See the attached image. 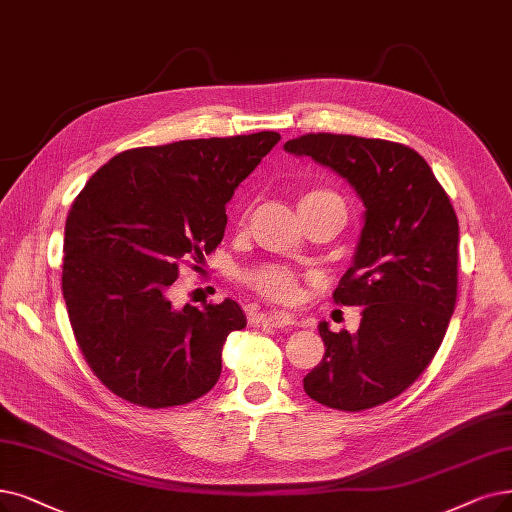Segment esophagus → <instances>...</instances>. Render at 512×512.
<instances>
[{
  "label": "esophagus",
  "instance_id": "obj_1",
  "mask_svg": "<svg viewBox=\"0 0 512 512\" xmlns=\"http://www.w3.org/2000/svg\"><path fill=\"white\" fill-rule=\"evenodd\" d=\"M250 321L254 325H271V327H285V325H294L296 319L290 313H281V311H271V313H254L250 315Z\"/></svg>",
  "mask_w": 512,
  "mask_h": 512
}]
</instances>
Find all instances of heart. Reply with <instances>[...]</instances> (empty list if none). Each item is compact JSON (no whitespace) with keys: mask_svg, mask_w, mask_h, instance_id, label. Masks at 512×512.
Returning <instances> with one entry per match:
<instances>
[{"mask_svg":"<svg viewBox=\"0 0 512 512\" xmlns=\"http://www.w3.org/2000/svg\"><path fill=\"white\" fill-rule=\"evenodd\" d=\"M327 201L342 203V199L334 191L315 187V189H306L300 195L298 206H300V210H304V208H313V206H319V203H327ZM243 279L254 292H258L260 296L269 298V300L290 302L298 296L300 277L290 267H283V264H262V267H256V269L245 273Z\"/></svg>","mask_w":512,"mask_h":512,"instance_id":"heart-1","label":"heart"}]
</instances>
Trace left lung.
I'll use <instances>...</instances> for the list:
<instances>
[{
	"mask_svg": "<svg viewBox=\"0 0 512 512\" xmlns=\"http://www.w3.org/2000/svg\"><path fill=\"white\" fill-rule=\"evenodd\" d=\"M283 149L351 182L365 206L353 267L334 302L363 306L359 330L319 323L325 355L304 393L342 412L382 405L410 388L443 342L458 296V218L431 166L382 138L304 134Z\"/></svg>",
	"mask_w": 512,
	"mask_h": 512,
	"instance_id": "obj_1",
	"label": "left lung"
}]
</instances>
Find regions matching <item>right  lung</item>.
I'll list each match as a JSON object with an SVG mask.
<instances>
[{"label":"right lung","instance_id":"add662e5","mask_svg":"<svg viewBox=\"0 0 512 512\" xmlns=\"http://www.w3.org/2000/svg\"><path fill=\"white\" fill-rule=\"evenodd\" d=\"M279 138L256 132L128 149L75 197L63 296L81 355L117 397L161 410L218 382L222 346L245 327L241 306L227 298L174 309L170 288L180 264L218 248L227 201Z\"/></svg>","mask_w":512,"mask_h":512}]
</instances>
